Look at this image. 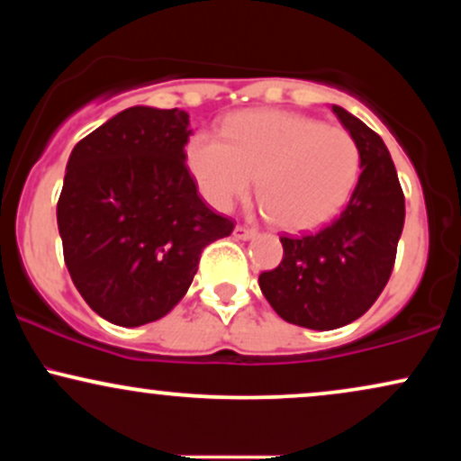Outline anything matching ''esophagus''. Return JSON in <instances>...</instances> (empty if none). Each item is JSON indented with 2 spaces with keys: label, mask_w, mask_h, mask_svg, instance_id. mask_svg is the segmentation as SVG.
<instances>
[{
  "label": "esophagus",
  "mask_w": 461,
  "mask_h": 461,
  "mask_svg": "<svg viewBox=\"0 0 461 461\" xmlns=\"http://www.w3.org/2000/svg\"><path fill=\"white\" fill-rule=\"evenodd\" d=\"M253 236H256V230H249V227H242V225L234 227L236 240H249V238H253Z\"/></svg>",
  "instance_id": "obj_1"
}]
</instances>
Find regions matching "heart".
Wrapping results in <instances>:
<instances>
[{
  "instance_id": "b5f03b06",
  "label": "heart",
  "mask_w": 461,
  "mask_h": 461,
  "mask_svg": "<svg viewBox=\"0 0 461 461\" xmlns=\"http://www.w3.org/2000/svg\"><path fill=\"white\" fill-rule=\"evenodd\" d=\"M221 136L194 131L184 145V164L201 197L227 212L258 177L264 212L285 231L330 223L362 173V151L347 130L299 113L249 110L230 116Z\"/></svg>"
}]
</instances>
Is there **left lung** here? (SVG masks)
<instances>
[{
  "label": "left lung",
  "mask_w": 461,
  "mask_h": 461,
  "mask_svg": "<svg viewBox=\"0 0 461 461\" xmlns=\"http://www.w3.org/2000/svg\"><path fill=\"white\" fill-rule=\"evenodd\" d=\"M362 151V173L347 208L316 234L282 236L284 260L260 275L271 308L293 325L338 330L377 301L393 273L405 197L382 136L331 105Z\"/></svg>",
  "instance_id": "left-lung-1"
}]
</instances>
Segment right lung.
<instances>
[{"instance_id": "add662e5", "label": "right lung", "mask_w": 461, "mask_h": 461, "mask_svg": "<svg viewBox=\"0 0 461 461\" xmlns=\"http://www.w3.org/2000/svg\"><path fill=\"white\" fill-rule=\"evenodd\" d=\"M188 113L131 105L73 147L58 199L65 264L91 308L119 327L168 314L201 251L234 223L199 197L184 164Z\"/></svg>"}]
</instances>
